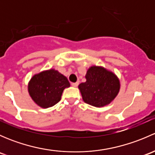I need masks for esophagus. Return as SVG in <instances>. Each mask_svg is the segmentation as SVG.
Returning <instances> with one entry per match:
<instances>
[{"label": "esophagus", "mask_w": 155, "mask_h": 155, "mask_svg": "<svg viewBox=\"0 0 155 155\" xmlns=\"http://www.w3.org/2000/svg\"><path fill=\"white\" fill-rule=\"evenodd\" d=\"M78 85H79V82H73V83H72V86H73V87H77Z\"/></svg>", "instance_id": "esophagus-1"}]
</instances>
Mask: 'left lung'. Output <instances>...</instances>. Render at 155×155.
<instances>
[{
	"label": "left lung",
	"mask_w": 155,
	"mask_h": 155,
	"mask_svg": "<svg viewBox=\"0 0 155 155\" xmlns=\"http://www.w3.org/2000/svg\"><path fill=\"white\" fill-rule=\"evenodd\" d=\"M85 79L86 82L79 84V88L84 102L89 105L96 107L108 105L119 92L118 77L102 67H91Z\"/></svg>",
	"instance_id": "8db88e82"
}]
</instances>
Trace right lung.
<instances>
[{
  "label": "right lung",
  "mask_w": 155,
  "mask_h": 155,
  "mask_svg": "<svg viewBox=\"0 0 155 155\" xmlns=\"http://www.w3.org/2000/svg\"><path fill=\"white\" fill-rule=\"evenodd\" d=\"M70 86L68 79L54 69L43 71L31 78L28 92L33 101L42 108H48L61 101L62 93Z\"/></svg>",
  "instance_id": "obj_1"
}]
</instances>
